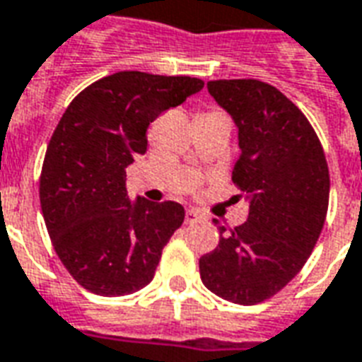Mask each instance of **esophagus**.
<instances>
[{
    "instance_id": "obj_1",
    "label": "esophagus",
    "mask_w": 362,
    "mask_h": 362,
    "mask_svg": "<svg viewBox=\"0 0 362 362\" xmlns=\"http://www.w3.org/2000/svg\"><path fill=\"white\" fill-rule=\"evenodd\" d=\"M197 219H202V213L197 211V209H188V211H186V223H188V225L196 223Z\"/></svg>"
}]
</instances>
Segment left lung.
I'll return each instance as SVG.
<instances>
[{
	"mask_svg": "<svg viewBox=\"0 0 362 362\" xmlns=\"http://www.w3.org/2000/svg\"><path fill=\"white\" fill-rule=\"evenodd\" d=\"M207 89L238 127L233 182L250 204L243 225L223 227L219 244L199 258L204 285L235 304L277 295L318 243L329 202L322 143L303 112L273 85L219 79Z\"/></svg>",
	"mask_w": 362,
	"mask_h": 362,
	"instance_id": "obj_1",
	"label": "left lung"
}]
</instances>
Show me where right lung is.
<instances>
[{"mask_svg": "<svg viewBox=\"0 0 362 362\" xmlns=\"http://www.w3.org/2000/svg\"><path fill=\"white\" fill-rule=\"evenodd\" d=\"M202 89L196 77L118 71L75 96L54 129L40 207L58 258L90 293L132 295L153 279L184 207L129 202L126 168L145 155L151 122Z\"/></svg>", "mask_w": 362, "mask_h": 362, "instance_id": "add662e5", "label": "right lung"}]
</instances>
